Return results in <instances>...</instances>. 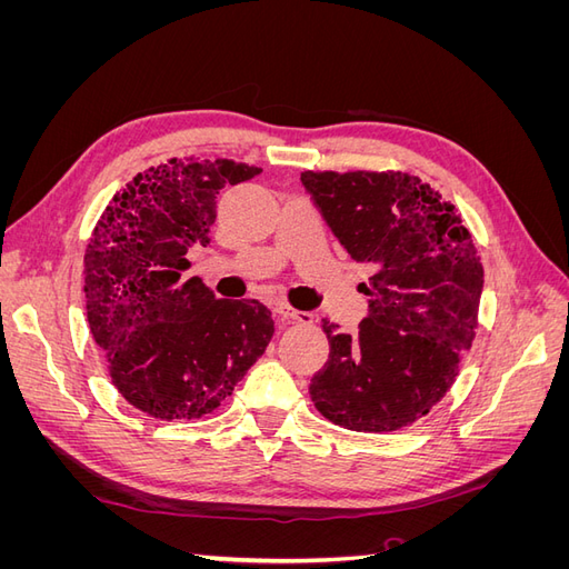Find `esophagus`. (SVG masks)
Segmentation results:
<instances>
[{"instance_id": "esophagus-1", "label": "esophagus", "mask_w": 569, "mask_h": 569, "mask_svg": "<svg viewBox=\"0 0 569 569\" xmlns=\"http://www.w3.org/2000/svg\"><path fill=\"white\" fill-rule=\"evenodd\" d=\"M278 313H280L282 318H287V320H295V322H301V325H311V322H313V313L295 311V308H291V306H284V303H280V306H278Z\"/></svg>"}]
</instances>
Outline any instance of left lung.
Here are the masks:
<instances>
[{
	"label": "left lung",
	"mask_w": 569,
	"mask_h": 569,
	"mask_svg": "<svg viewBox=\"0 0 569 569\" xmlns=\"http://www.w3.org/2000/svg\"><path fill=\"white\" fill-rule=\"evenodd\" d=\"M301 184L327 228L372 268L358 332L322 320L327 363L311 377L322 416L353 432H393L437 406L472 347L485 268L456 206L416 176L313 173Z\"/></svg>",
	"instance_id": "left-lung-1"
}]
</instances>
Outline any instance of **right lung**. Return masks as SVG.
Segmentation results:
<instances>
[{
    "mask_svg": "<svg viewBox=\"0 0 569 569\" xmlns=\"http://www.w3.org/2000/svg\"><path fill=\"white\" fill-rule=\"evenodd\" d=\"M261 168L170 159L137 173L101 213L84 253V299L113 387L147 416L194 420L228 399L263 356L274 322L256 299H216L184 280L209 244L216 197Z\"/></svg>",
    "mask_w": 569,
    "mask_h": 569,
    "instance_id": "1",
    "label": "right lung"
}]
</instances>
